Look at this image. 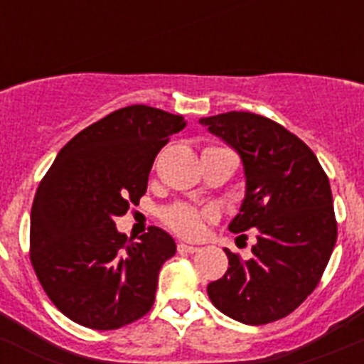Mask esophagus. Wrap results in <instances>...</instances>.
Masks as SVG:
<instances>
[{"mask_svg":"<svg viewBox=\"0 0 364 364\" xmlns=\"http://www.w3.org/2000/svg\"><path fill=\"white\" fill-rule=\"evenodd\" d=\"M176 250H178V253H182V255H188V253H197L198 252L197 246H188V244H182V242L176 246Z\"/></svg>","mask_w":364,"mask_h":364,"instance_id":"esophagus-1","label":"esophagus"}]
</instances>
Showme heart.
Listing matches in <instances>:
<instances>
[{
	"mask_svg": "<svg viewBox=\"0 0 364 364\" xmlns=\"http://www.w3.org/2000/svg\"><path fill=\"white\" fill-rule=\"evenodd\" d=\"M213 211L189 204H173L162 210L160 218L169 230L184 239H197L204 233L205 224L213 220Z\"/></svg>",
	"mask_w": 364,
	"mask_h": 364,
	"instance_id": "obj_1",
	"label": "heart"
}]
</instances>
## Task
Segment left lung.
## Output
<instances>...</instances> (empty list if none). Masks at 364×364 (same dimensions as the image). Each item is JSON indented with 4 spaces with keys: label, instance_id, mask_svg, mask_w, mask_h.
Here are the masks:
<instances>
[{
    "label": "left lung",
    "instance_id": "obj_1",
    "mask_svg": "<svg viewBox=\"0 0 364 364\" xmlns=\"http://www.w3.org/2000/svg\"><path fill=\"white\" fill-rule=\"evenodd\" d=\"M240 154L246 198L233 233L257 228L250 260L224 250L226 275L210 282L215 306L244 324L290 315L317 288L337 240L330 182L314 151L277 122L231 111L200 118ZM242 237V235H240Z\"/></svg>",
    "mask_w": 364,
    "mask_h": 364
}]
</instances>
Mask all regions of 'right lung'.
Segmentation results:
<instances>
[{
  "label": "right lung",
  "instance_id": "right-lung-1",
  "mask_svg": "<svg viewBox=\"0 0 364 364\" xmlns=\"http://www.w3.org/2000/svg\"><path fill=\"white\" fill-rule=\"evenodd\" d=\"M186 124L149 105L122 107L70 138L41 178L28 255L47 297L74 323L117 330L153 306L175 240L151 226L134 242L114 218L146 195L156 154Z\"/></svg>",
  "mask_w": 364,
  "mask_h": 364
}]
</instances>
